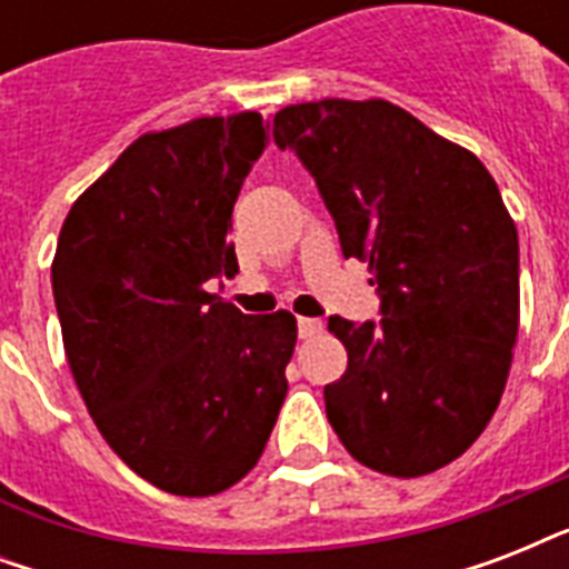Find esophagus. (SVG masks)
<instances>
[{
	"label": "esophagus",
	"mask_w": 569,
	"mask_h": 569,
	"mask_svg": "<svg viewBox=\"0 0 569 569\" xmlns=\"http://www.w3.org/2000/svg\"><path fill=\"white\" fill-rule=\"evenodd\" d=\"M321 333V321L319 319H298V337L312 339Z\"/></svg>",
	"instance_id": "esophagus-1"
}]
</instances>
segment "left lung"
<instances>
[{
	"label": "left lung",
	"instance_id": "1",
	"mask_svg": "<svg viewBox=\"0 0 569 569\" xmlns=\"http://www.w3.org/2000/svg\"><path fill=\"white\" fill-rule=\"evenodd\" d=\"M333 214L342 253L369 266L380 321L330 316L346 375L325 387L363 467L428 476L499 407L520 328V241L476 156L387 100H319L274 114Z\"/></svg>",
	"mask_w": 569,
	"mask_h": 569
}]
</instances>
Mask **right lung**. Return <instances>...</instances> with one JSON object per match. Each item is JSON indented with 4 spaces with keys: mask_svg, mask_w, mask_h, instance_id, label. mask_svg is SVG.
<instances>
[{
    "mask_svg": "<svg viewBox=\"0 0 569 569\" xmlns=\"http://www.w3.org/2000/svg\"><path fill=\"white\" fill-rule=\"evenodd\" d=\"M268 144L257 111L147 132L73 203L52 259L70 372L132 472L214 496L257 467L286 398L295 316H244L232 203Z\"/></svg>",
    "mask_w": 569,
    "mask_h": 569,
    "instance_id": "right-lung-1",
    "label": "right lung"
}]
</instances>
